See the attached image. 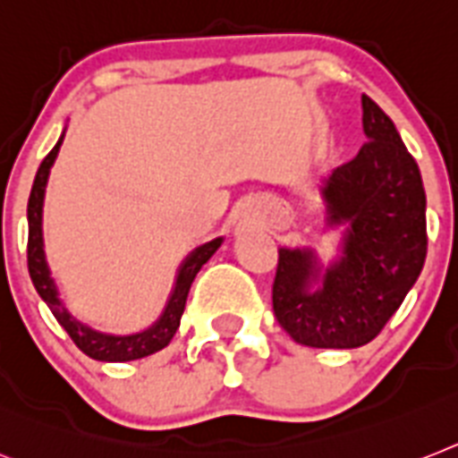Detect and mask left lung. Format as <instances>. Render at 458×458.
I'll return each instance as SVG.
<instances>
[{"label":"left lung","instance_id":"8db88e82","mask_svg":"<svg viewBox=\"0 0 458 458\" xmlns=\"http://www.w3.org/2000/svg\"><path fill=\"white\" fill-rule=\"evenodd\" d=\"M368 142L323 184L327 222L349 225L344 255L320 274L311 250H278L271 301L297 344L358 349L372 342L417 283L426 259L421 173L393 121L362 96ZM324 285L310 293V281Z\"/></svg>","mask_w":458,"mask_h":458}]
</instances>
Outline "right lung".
Masks as SVG:
<instances>
[{"label":"right lung","instance_id":"1","mask_svg":"<svg viewBox=\"0 0 458 458\" xmlns=\"http://www.w3.org/2000/svg\"><path fill=\"white\" fill-rule=\"evenodd\" d=\"M63 138L60 135L58 145L53 147L51 152L47 154V158L41 161L37 175H34L32 191H30L28 201V269L30 278H32L34 288L39 293V297L48 304V309L53 311L55 320H58L65 332L72 337V342L77 344L79 349L84 351L89 358H96V360L105 362H126V360H138V358L152 356L157 351H161L164 346H168L173 335L180 327V318H182L184 304H187V294L191 283H194L196 274L201 271L203 264L215 255V250L222 245V238H215L210 243L196 248L191 255L184 259V264L180 267V274H177L175 290L170 294L168 304H165V311L161 313V318L157 320V325H152L149 330L140 332V335H131V337H114V335H102V332L90 330L89 325L79 323L74 316H70L63 301L58 300V290H55V283H53L51 274H48L47 257H44V241H41V206H44V189H47L48 170H51L53 161L58 157V149L63 145Z\"/></svg>","mask_w":458,"mask_h":458}]
</instances>
